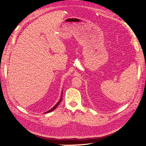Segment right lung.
<instances>
[{
	"label": "right lung",
	"instance_id": "right-lung-1",
	"mask_svg": "<svg viewBox=\"0 0 146 146\" xmlns=\"http://www.w3.org/2000/svg\"><path fill=\"white\" fill-rule=\"evenodd\" d=\"M61 100H62V94H61V99H60V100H59V102H58V103H57L55 106H54V107H53L52 109H50V110H48V111H47V112H46V113H49V112H51V111H53V110H54L56 108V107H57V106H58L59 104H60V103L61 102Z\"/></svg>",
	"mask_w": 146,
	"mask_h": 146
}]
</instances>
